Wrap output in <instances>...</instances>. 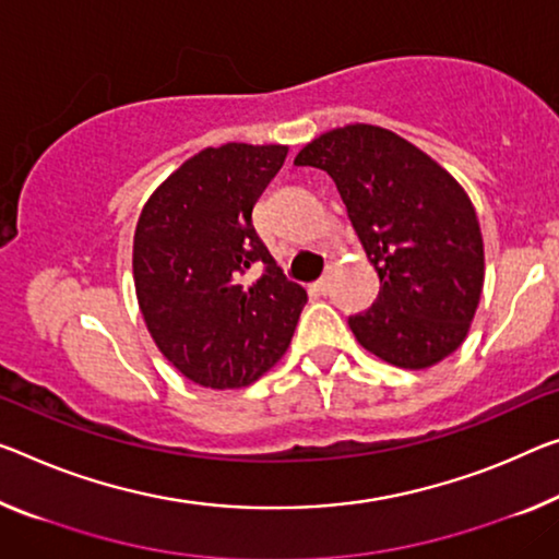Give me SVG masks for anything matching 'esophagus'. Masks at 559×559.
<instances>
[{
    "mask_svg": "<svg viewBox=\"0 0 559 559\" xmlns=\"http://www.w3.org/2000/svg\"><path fill=\"white\" fill-rule=\"evenodd\" d=\"M312 289L314 292H320V295H328V289H330V274H324V277H320L312 285Z\"/></svg>",
    "mask_w": 559,
    "mask_h": 559,
    "instance_id": "34e87169",
    "label": "esophagus"
}]
</instances>
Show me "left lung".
Segmentation results:
<instances>
[{"instance_id": "left-lung-1", "label": "left lung", "mask_w": 559, "mask_h": 559, "mask_svg": "<svg viewBox=\"0 0 559 559\" xmlns=\"http://www.w3.org/2000/svg\"><path fill=\"white\" fill-rule=\"evenodd\" d=\"M295 165L334 179L380 277L377 302L349 317L359 345L405 369L452 355L467 337L485 282L483 231L457 179L374 124L320 134Z\"/></svg>"}]
</instances>
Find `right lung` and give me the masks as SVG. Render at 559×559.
Listing matches in <instances>:
<instances>
[{
	"mask_svg": "<svg viewBox=\"0 0 559 559\" xmlns=\"http://www.w3.org/2000/svg\"><path fill=\"white\" fill-rule=\"evenodd\" d=\"M285 144L229 142L185 162L144 204L134 289L154 345L202 388H247L285 355L307 292L252 225ZM263 274L252 281L253 270Z\"/></svg>",
	"mask_w": 559,
	"mask_h": 559,
	"instance_id": "right-lung-1",
	"label": "right lung"
}]
</instances>
